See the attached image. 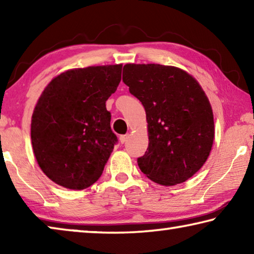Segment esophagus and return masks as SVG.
<instances>
[{"instance_id": "34e87169", "label": "esophagus", "mask_w": 254, "mask_h": 254, "mask_svg": "<svg viewBox=\"0 0 254 254\" xmlns=\"http://www.w3.org/2000/svg\"><path fill=\"white\" fill-rule=\"evenodd\" d=\"M128 136H130L128 134H123V135H121V136H120V142H121L122 144L126 143L127 141V139H128Z\"/></svg>"}]
</instances>
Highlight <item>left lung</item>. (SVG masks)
I'll use <instances>...</instances> for the list:
<instances>
[{
  "mask_svg": "<svg viewBox=\"0 0 254 254\" xmlns=\"http://www.w3.org/2000/svg\"><path fill=\"white\" fill-rule=\"evenodd\" d=\"M123 81L145 110L149 147L137 166L152 182H186L207 160L214 118L207 96L186 71L158 64L123 67Z\"/></svg>",
  "mask_w": 254,
  "mask_h": 254,
  "instance_id": "obj_1",
  "label": "left lung"
}]
</instances>
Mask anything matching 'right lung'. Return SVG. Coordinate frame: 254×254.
Segmentation results:
<instances>
[{
    "label": "right lung",
    "mask_w": 254,
    "mask_h": 254,
    "mask_svg": "<svg viewBox=\"0 0 254 254\" xmlns=\"http://www.w3.org/2000/svg\"><path fill=\"white\" fill-rule=\"evenodd\" d=\"M122 65L78 68L50 81L36 105L31 142L41 170L60 186L97 182L118 143L105 103L121 81Z\"/></svg>",
    "instance_id": "right-lung-1"
}]
</instances>
